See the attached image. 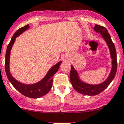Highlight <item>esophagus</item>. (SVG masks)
I'll return each instance as SVG.
<instances>
[{"label":"esophagus","instance_id":"1","mask_svg":"<svg viewBox=\"0 0 124 124\" xmlns=\"http://www.w3.org/2000/svg\"><path fill=\"white\" fill-rule=\"evenodd\" d=\"M66 58H64V60H66Z\"/></svg>","mask_w":124,"mask_h":124}]
</instances>
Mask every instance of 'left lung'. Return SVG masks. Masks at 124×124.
<instances>
[{"instance_id": "1", "label": "left lung", "mask_w": 124, "mask_h": 124, "mask_svg": "<svg viewBox=\"0 0 124 124\" xmlns=\"http://www.w3.org/2000/svg\"><path fill=\"white\" fill-rule=\"evenodd\" d=\"M94 30L98 33H100L101 37L107 45L111 58V69L110 73L107 79L102 83L98 84H90L83 81L80 79L78 72L75 69L73 66L71 65L70 72V80L75 90L79 93L89 96H95L100 94L105 90L111 83L115 78L117 70V59H116V49L114 43L111 40V37L105 27L98 24H95Z\"/></svg>"}]
</instances>
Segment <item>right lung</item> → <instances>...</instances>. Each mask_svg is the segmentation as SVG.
I'll return each mask as SVG.
<instances>
[{
  "label": "right lung",
  "mask_w": 124,
  "mask_h": 124,
  "mask_svg": "<svg viewBox=\"0 0 124 124\" xmlns=\"http://www.w3.org/2000/svg\"><path fill=\"white\" fill-rule=\"evenodd\" d=\"M29 28V25L27 24L18 29L13 35L7 49L5 68L6 74L8 79L16 90H17L22 95L26 97L31 98H39L45 96L50 91L52 86L53 76L58 71L62 62H59L54 65L49 70L45 77L41 80L34 84H23L18 81L12 76V75L11 74L10 70H9V60H10V54L12 47L15 42L16 39L19 37L20 34L24 32L25 31L28 30Z\"/></svg>",
  "instance_id": "add662e5"
}]
</instances>
